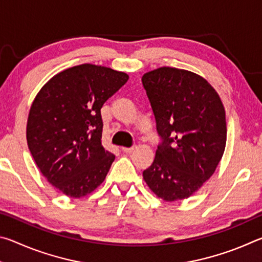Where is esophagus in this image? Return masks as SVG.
<instances>
[{"mask_svg": "<svg viewBox=\"0 0 262 262\" xmlns=\"http://www.w3.org/2000/svg\"><path fill=\"white\" fill-rule=\"evenodd\" d=\"M133 150H134V148H125V147L121 148V151L122 152H126V154H130Z\"/></svg>", "mask_w": 262, "mask_h": 262, "instance_id": "1", "label": "esophagus"}]
</instances>
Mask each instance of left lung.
<instances>
[{"instance_id": "8db88e82", "label": "left lung", "mask_w": 262, "mask_h": 262, "mask_svg": "<svg viewBox=\"0 0 262 262\" xmlns=\"http://www.w3.org/2000/svg\"><path fill=\"white\" fill-rule=\"evenodd\" d=\"M142 84L162 139L143 179L164 201L184 200L214 174L223 156L224 106L215 89L188 70L157 68Z\"/></svg>"}]
</instances>
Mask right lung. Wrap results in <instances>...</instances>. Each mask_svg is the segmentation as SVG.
<instances>
[{
	"label": "right lung",
	"instance_id": "1",
	"mask_svg": "<svg viewBox=\"0 0 262 262\" xmlns=\"http://www.w3.org/2000/svg\"><path fill=\"white\" fill-rule=\"evenodd\" d=\"M129 76L84 63L56 74L31 105L26 140L39 170L70 198L90 194L114 161L101 144L100 108Z\"/></svg>",
	"mask_w": 262,
	"mask_h": 262
}]
</instances>
